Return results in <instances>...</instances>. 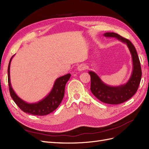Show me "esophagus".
Listing matches in <instances>:
<instances>
[{
    "label": "esophagus",
    "instance_id": "34e87169",
    "mask_svg": "<svg viewBox=\"0 0 149 149\" xmlns=\"http://www.w3.org/2000/svg\"><path fill=\"white\" fill-rule=\"evenodd\" d=\"M86 69V65H84V64H81L78 66V70L79 71H83Z\"/></svg>",
    "mask_w": 149,
    "mask_h": 149
}]
</instances>
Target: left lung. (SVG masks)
<instances>
[{
    "label": "left lung",
    "instance_id": "1",
    "mask_svg": "<svg viewBox=\"0 0 149 149\" xmlns=\"http://www.w3.org/2000/svg\"><path fill=\"white\" fill-rule=\"evenodd\" d=\"M106 37H114L127 45L132 56V71L128 81L118 86H111L104 83L94 71H89L91 76V91L101 102L109 104H119L127 101L137 92L142 77L139 58L135 47L129 40L114 32L103 34Z\"/></svg>",
    "mask_w": 149,
    "mask_h": 149
}]
</instances>
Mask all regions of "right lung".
<instances>
[{
    "label": "right lung",
    "instance_id": "right-lung-1",
    "mask_svg": "<svg viewBox=\"0 0 149 149\" xmlns=\"http://www.w3.org/2000/svg\"><path fill=\"white\" fill-rule=\"evenodd\" d=\"M13 56L10 58L8 66V83L10 96L16 104L24 112L35 116L47 115L55 111L63 99L65 85L70 78L71 74H67L57 78L54 83L51 91L42 100L34 103H28L18 96L12 88L10 78V67Z\"/></svg>",
    "mask_w": 149,
    "mask_h": 149
}]
</instances>
